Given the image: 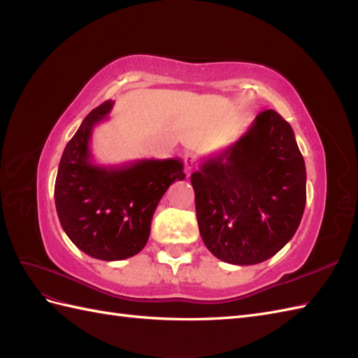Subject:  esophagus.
<instances>
[{
  "label": "esophagus",
  "mask_w": 358,
  "mask_h": 358,
  "mask_svg": "<svg viewBox=\"0 0 358 358\" xmlns=\"http://www.w3.org/2000/svg\"><path fill=\"white\" fill-rule=\"evenodd\" d=\"M183 162H185V170L191 171L194 169V166H196V157H194L192 154H187L185 158H183Z\"/></svg>",
  "instance_id": "34e87169"
}]
</instances>
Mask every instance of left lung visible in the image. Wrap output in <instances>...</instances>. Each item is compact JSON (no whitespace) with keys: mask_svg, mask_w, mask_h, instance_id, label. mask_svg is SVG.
I'll list each match as a JSON object with an SVG mask.
<instances>
[{"mask_svg":"<svg viewBox=\"0 0 358 358\" xmlns=\"http://www.w3.org/2000/svg\"><path fill=\"white\" fill-rule=\"evenodd\" d=\"M191 183L201 239L230 264L273 257L305 212V159L291 125L275 110L258 113L237 142L206 158Z\"/></svg>","mask_w":358,"mask_h":358,"instance_id":"1","label":"left lung"}]
</instances>
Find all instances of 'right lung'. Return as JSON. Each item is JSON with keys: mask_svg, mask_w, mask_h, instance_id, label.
I'll return each instance as SVG.
<instances>
[{"mask_svg": "<svg viewBox=\"0 0 358 358\" xmlns=\"http://www.w3.org/2000/svg\"><path fill=\"white\" fill-rule=\"evenodd\" d=\"M115 101L83 119L64 149L55 180V206L64 231L80 251L117 262L145 248L159 200L175 180L185 179L179 158L137 159L124 166L94 162L91 137Z\"/></svg>", "mask_w": 358, "mask_h": 358, "instance_id": "add662e5", "label": "right lung"}]
</instances>
